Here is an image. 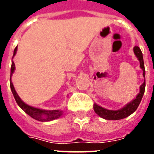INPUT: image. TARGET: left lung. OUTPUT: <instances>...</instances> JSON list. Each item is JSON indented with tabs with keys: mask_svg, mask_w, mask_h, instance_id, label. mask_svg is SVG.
Wrapping results in <instances>:
<instances>
[{
	"mask_svg": "<svg viewBox=\"0 0 154 154\" xmlns=\"http://www.w3.org/2000/svg\"><path fill=\"white\" fill-rule=\"evenodd\" d=\"M134 53L136 55L137 58L139 59V63H140V67L143 70V76L145 78V69H144V63H143V54L140 48L138 46H135L134 48ZM139 93L137 95L135 99H134L132 101H130L129 103L126 105L125 106H124L121 109L118 110H110L105 109L103 107L98 106L95 103L93 106L94 110L95 112L100 116L101 118L105 119H110V120H117V119H121L124 118H126L131 114H133L139 106L140 104V101L142 100V97L144 93L145 90V80L144 82L140 86L139 88Z\"/></svg>",
	"mask_w": 154,
	"mask_h": 154,
	"instance_id": "obj_1",
	"label": "left lung"
}]
</instances>
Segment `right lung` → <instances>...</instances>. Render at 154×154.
Returning a JSON list of instances; mask_svg holds the SVG:
<instances>
[{"label": "right lung", "mask_w": 154, "mask_h": 154, "mask_svg": "<svg viewBox=\"0 0 154 154\" xmlns=\"http://www.w3.org/2000/svg\"><path fill=\"white\" fill-rule=\"evenodd\" d=\"M16 51H17V47L15 48V50H14V54H13V57L16 54ZM12 57V58H13ZM15 63L14 62H12L11 63V77H10V84H11V90L13 96L15 97V100L16 101V103L18 104V106L22 110L25 111V113L29 115V116L32 117L33 119L38 120V121H42V122H45V121H51V120H54L57 118H59L63 111L59 110H41L38 108H35V107L30 106L27 104H25L23 100L20 98L18 96L17 92L15 91V87L13 86V83L11 82V76L13 72H15Z\"/></svg>", "instance_id": "right-lung-1"}]
</instances>
